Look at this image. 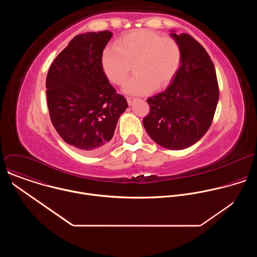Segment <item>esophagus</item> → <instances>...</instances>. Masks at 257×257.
I'll list each match as a JSON object with an SVG mask.
<instances>
[{"label": "esophagus", "instance_id": "34e87169", "mask_svg": "<svg viewBox=\"0 0 257 257\" xmlns=\"http://www.w3.org/2000/svg\"><path fill=\"white\" fill-rule=\"evenodd\" d=\"M135 100V98L134 97H127V101H128V103L131 105L132 103H133V101Z\"/></svg>", "mask_w": 257, "mask_h": 257}]
</instances>
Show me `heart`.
<instances>
[{
    "label": "heart",
    "instance_id": "b5f03b06",
    "mask_svg": "<svg viewBox=\"0 0 257 257\" xmlns=\"http://www.w3.org/2000/svg\"><path fill=\"white\" fill-rule=\"evenodd\" d=\"M180 58L175 40L139 29L120 38L114 49H106L101 56V66L107 79L116 85L125 83L133 67L135 75L124 86V92L140 95L169 85Z\"/></svg>",
    "mask_w": 257,
    "mask_h": 257
}]
</instances>
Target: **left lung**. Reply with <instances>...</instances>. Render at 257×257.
I'll list each match as a JSON object with an SVG mask.
<instances>
[{
  "label": "left lung",
  "instance_id": "obj_1",
  "mask_svg": "<svg viewBox=\"0 0 257 257\" xmlns=\"http://www.w3.org/2000/svg\"><path fill=\"white\" fill-rule=\"evenodd\" d=\"M171 31L180 48V67L165 91L146 99L151 111L143 126L156 143L180 151L207 132L219 92L213 63L204 48L187 33Z\"/></svg>",
  "mask_w": 257,
  "mask_h": 257
}]
</instances>
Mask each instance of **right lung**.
Wrapping results in <instances>:
<instances>
[{"instance_id":"add662e5","label":"right lung","mask_w":257,"mask_h":257,"mask_svg":"<svg viewBox=\"0 0 257 257\" xmlns=\"http://www.w3.org/2000/svg\"><path fill=\"white\" fill-rule=\"evenodd\" d=\"M112 36L107 30L76 35L54 60L47 76L55 129L66 143L86 155L106 149L128 107L101 66L102 52Z\"/></svg>"}]
</instances>
